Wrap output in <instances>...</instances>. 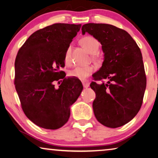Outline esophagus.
Returning a JSON list of instances; mask_svg holds the SVG:
<instances>
[{
    "mask_svg": "<svg viewBox=\"0 0 158 158\" xmlns=\"http://www.w3.org/2000/svg\"><path fill=\"white\" fill-rule=\"evenodd\" d=\"M82 84L84 88H88L90 85V83L87 80H84V81H82Z\"/></svg>",
    "mask_w": 158,
    "mask_h": 158,
    "instance_id": "esophagus-1",
    "label": "esophagus"
}]
</instances>
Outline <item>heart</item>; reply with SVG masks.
<instances>
[{
  "label": "heart",
  "instance_id": "1",
  "mask_svg": "<svg viewBox=\"0 0 158 158\" xmlns=\"http://www.w3.org/2000/svg\"><path fill=\"white\" fill-rule=\"evenodd\" d=\"M80 43L85 50L92 54V59L96 62L101 61V55L97 52L99 49L100 44L97 40L91 36H87L82 38ZM64 62L65 64L70 65L71 64V47H68L65 52ZM94 70L93 65H85V66H77L69 71L68 75L81 80H84L90 75Z\"/></svg>",
  "mask_w": 158,
  "mask_h": 158
}]
</instances>
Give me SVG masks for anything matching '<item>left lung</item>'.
I'll use <instances>...</instances> for the list:
<instances>
[{"mask_svg":"<svg viewBox=\"0 0 158 158\" xmlns=\"http://www.w3.org/2000/svg\"><path fill=\"white\" fill-rule=\"evenodd\" d=\"M81 30L98 40L104 53L102 66L93 78L108 82L90 84L96 94L94 116L105 127H122L134 118L142 104L147 77L141 51L127 31L114 25L87 23Z\"/></svg>","mask_w":158,"mask_h":158,"instance_id":"1","label":"left lung"}]
</instances>
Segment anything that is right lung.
I'll return each instance as SVG.
<instances>
[{
  "label": "right lung",
  "mask_w": 158,
  "mask_h": 158,
  "mask_svg": "<svg viewBox=\"0 0 158 158\" xmlns=\"http://www.w3.org/2000/svg\"><path fill=\"white\" fill-rule=\"evenodd\" d=\"M81 25L55 23L34 32L15 60L14 84L23 110L34 124L55 130L68 121L70 106L83 90L76 78H65L64 54ZM62 78L58 89L53 82Z\"/></svg>",
  "instance_id": "1"
}]
</instances>
